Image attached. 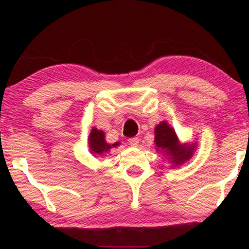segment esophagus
Wrapping results in <instances>:
<instances>
[{
    "mask_svg": "<svg viewBox=\"0 0 249 249\" xmlns=\"http://www.w3.org/2000/svg\"><path fill=\"white\" fill-rule=\"evenodd\" d=\"M128 142H129V145H131V146H137L138 142H139V139H138V137L129 138Z\"/></svg>",
    "mask_w": 249,
    "mask_h": 249,
    "instance_id": "esophagus-1",
    "label": "esophagus"
}]
</instances>
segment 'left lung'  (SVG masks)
<instances>
[{"instance_id":"1","label":"left lung","mask_w":249,"mask_h":249,"mask_svg":"<svg viewBox=\"0 0 249 249\" xmlns=\"http://www.w3.org/2000/svg\"><path fill=\"white\" fill-rule=\"evenodd\" d=\"M156 149L164 152L173 160L175 164H181L193 154L194 146L180 145L176 132L166 122H161L155 128Z\"/></svg>"}]
</instances>
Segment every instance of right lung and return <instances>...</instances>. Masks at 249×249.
Returning <instances> with one entry per match:
<instances>
[{
  "mask_svg": "<svg viewBox=\"0 0 249 249\" xmlns=\"http://www.w3.org/2000/svg\"><path fill=\"white\" fill-rule=\"evenodd\" d=\"M88 141H89L90 151L93 152L94 154H102V153L107 152L112 146L115 147V146L119 144V142H117V144H113L112 146L108 145L104 139V132L102 130H97V129L95 128L91 130Z\"/></svg>",
  "mask_w": 249,
  "mask_h": 249,
  "instance_id": "1",
  "label": "right lung"
}]
</instances>
